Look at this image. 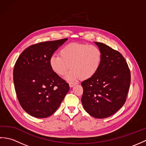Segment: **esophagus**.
<instances>
[{"label": "esophagus", "instance_id": "34e87169", "mask_svg": "<svg viewBox=\"0 0 146 146\" xmlns=\"http://www.w3.org/2000/svg\"><path fill=\"white\" fill-rule=\"evenodd\" d=\"M77 84V83H75V82H69V85L70 87H73V86L74 85H75Z\"/></svg>", "mask_w": 146, "mask_h": 146}]
</instances>
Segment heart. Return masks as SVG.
Instances as JSON below:
<instances>
[{
	"mask_svg": "<svg viewBox=\"0 0 146 146\" xmlns=\"http://www.w3.org/2000/svg\"><path fill=\"white\" fill-rule=\"evenodd\" d=\"M60 53V56L51 57V67L58 75L63 76L71 66L72 70L67 76L68 80L92 78L97 72L102 60L100 48L83 43H70L62 48Z\"/></svg>",
	"mask_w": 146,
	"mask_h": 146,
	"instance_id": "1",
	"label": "heart"
}]
</instances>
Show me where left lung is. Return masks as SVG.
Masks as SVG:
<instances>
[{
  "label": "left lung",
  "mask_w": 146,
  "mask_h": 146,
  "mask_svg": "<svg viewBox=\"0 0 146 146\" xmlns=\"http://www.w3.org/2000/svg\"><path fill=\"white\" fill-rule=\"evenodd\" d=\"M102 53L97 72L82 82V103L91 116L104 119L124 105L131 83V71L120 52L104 43L95 42Z\"/></svg>",
  "instance_id": "obj_1"
}]
</instances>
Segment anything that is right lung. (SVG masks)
Instances as JSON below:
<instances>
[{"label":"right lung","mask_w":146,"mask_h":146,"mask_svg":"<svg viewBox=\"0 0 146 146\" xmlns=\"http://www.w3.org/2000/svg\"><path fill=\"white\" fill-rule=\"evenodd\" d=\"M68 38L39 42L27 48L14 65L13 79L19 102L26 112L46 118L55 112L70 90L52 70L50 58Z\"/></svg>","instance_id":"add662e5"}]
</instances>
